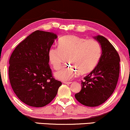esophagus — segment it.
Wrapping results in <instances>:
<instances>
[{
    "instance_id": "1",
    "label": "esophagus",
    "mask_w": 130,
    "mask_h": 130,
    "mask_svg": "<svg viewBox=\"0 0 130 130\" xmlns=\"http://www.w3.org/2000/svg\"><path fill=\"white\" fill-rule=\"evenodd\" d=\"M63 83L64 84H67V85H70V84L72 83V82H70H70H67V81H64Z\"/></svg>"
}]
</instances>
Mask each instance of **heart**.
Wrapping results in <instances>:
<instances>
[{
    "mask_svg": "<svg viewBox=\"0 0 130 130\" xmlns=\"http://www.w3.org/2000/svg\"><path fill=\"white\" fill-rule=\"evenodd\" d=\"M58 48L52 47L48 52L49 62L54 70L60 69L64 57H67L70 65L55 73V77L61 81H68L78 73L85 75L94 69L101 55L99 42L94 39L86 40L75 35L61 38Z\"/></svg>",
    "mask_w": 130,
    "mask_h": 130,
    "instance_id": "1",
    "label": "heart"
}]
</instances>
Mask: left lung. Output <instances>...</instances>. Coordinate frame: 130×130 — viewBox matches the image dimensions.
Listing matches in <instances>:
<instances>
[{"instance_id":"1","label":"left lung","mask_w":130,"mask_h":130,"mask_svg":"<svg viewBox=\"0 0 130 130\" xmlns=\"http://www.w3.org/2000/svg\"><path fill=\"white\" fill-rule=\"evenodd\" d=\"M101 45L102 54L97 66L81 81L82 89L75 95L81 104L96 107L105 102L116 88L120 73V59L117 51L106 38L101 35L94 37Z\"/></svg>"}]
</instances>
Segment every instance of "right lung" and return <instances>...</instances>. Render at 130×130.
<instances>
[{"instance_id":"add662e5","label":"right lung","mask_w":130,"mask_h":130,"mask_svg":"<svg viewBox=\"0 0 130 130\" xmlns=\"http://www.w3.org/2000/svg\"><path fill=\"white\" fill-rule=\"evenodd\" d=\"M56 34L37 30L16 47L9 60L8 76L14 92L26 104L42 107L57 94L60 81L52 76L48 52Z\"/></svg>"}]
</instances>
